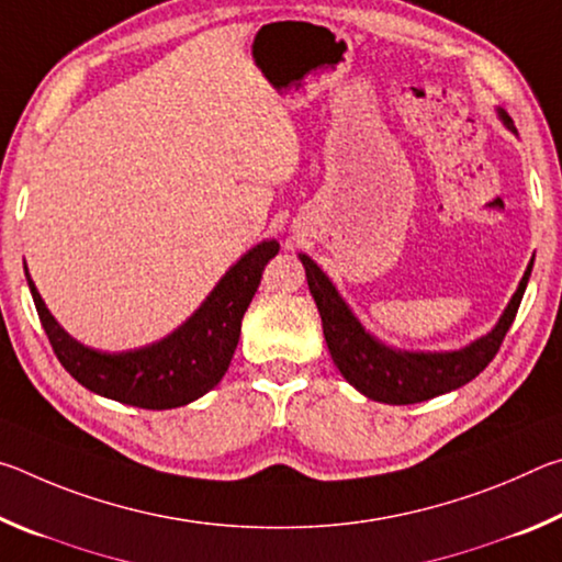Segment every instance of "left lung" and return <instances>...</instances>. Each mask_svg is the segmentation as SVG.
<instances>
[{"label":"left lung","instance_id":"8db88e82","mask_svg":"<svg viewBox=\"0 0 562 562\" xmlns=\"http://www.w3.org/2000/svg\"><path fill=\"white\" fill-rule=\"evenodd\" d=\"M498 119L503 121V126L518 136L506 111L498 109ZM300 260L304 265V274H307L312 297L317 302L329 355L335 359L341 376L367 398L402 406L453 392V389L469 384L471 379L488 367V361L501 349V341L510 329L513 319H516L536 258L528 262L518 290L513 292L496 327L488 335L473 339L471 345L451 351H408L384 345L382 339H376L372 331L364 329L319 265L304 252H300Z\"/></svg>","mask_w":562,"mask_h":562}]
</instances>
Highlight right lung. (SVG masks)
<instances>
[{"instance_id": "obj_1", "label": "right lung", "mask_w": 562, "mask_h": 562, "mask_svg": "<svg viewBox=\"0 0 562 562\" xmlns=\"http://www.w3.org/2000/svg\"><path fill=\"white\" fill-rule=\"evenodd\" d=\"M280 250L262 240L227 270L213 292L183 325L154 345L128 351H101L76 341L46 307L24 262L32 297L54 355L89 392L138 408L186 406L221 382L235 355L245 310L258 292L262 270Z\"/></svg>"}]
</instances>
